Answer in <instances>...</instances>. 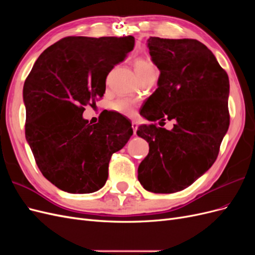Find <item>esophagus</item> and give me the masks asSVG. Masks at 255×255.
<instances>
[{
  "label": "esophagus",
  "mask_w": 255,
  "mask_h": 255,
  "mask_svg": "<svg viewBox=\"0 0 255 255\" xmlns=\"http://www.w3.org/2000/svg\"><path fill=\"white\" fill-rule=\"evenodd\" d=\"M132 128H133V132H134V134H136V130H137V128H138L137 122H135V121H133V122H132Z\"/></svg>",
  "instance_id": "esophagus-1"
}]
</instances>
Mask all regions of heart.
<instances>
[{"label": "heart", "instance_id": "1", "mask_svg": "<svg viewBox=\"0 0 255 255\" xmlns=\"http://www.w3.org/2000/svg\"><path fill=\"white\" fill-rule=\"evenodd\" d=\"M134 69L136 75H141L144 73H148L150 71L154 70V67L149 63L148 60L142 59V58H138L134 61ZM134 106L135 103L134 101L129 99H120L118 101H116L113 104V110L116 112H118L122 115L126 116H130L134 112Z\"/></svg>", "mask_w": 255, "mask_h": 255}]
</instances>
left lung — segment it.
<instances>
[{
	"label": "left lung",
	"instance_id": "8db88e82",
	"mask_svg": "<svg viewBox=\"0 0 255 255\" xmlns=\"http://www.w3.org/2000/svg\"><path fill=\"white\" fill-rule=\"evenodd\" d=\"M146 45L160 74L140 115L174 125L170 130L155 125L138 128L137 135L149 142L138 181L148 191L172 194L203 175L218 156L230 125L229 76L196 39L150 37Z\"/></svg>",
	"mask_w": 255,
	"mask_h": 255
}]
</instances>
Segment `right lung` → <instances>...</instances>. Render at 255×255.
Masks as SVG:
<instances>
[{
	"label": "right lung",
	"instance_id": "obj_1",
	"mask_svg": "<svg viewBox=\"0 0 255 255\" xmlns=\"http://www.w3.org/2000/svg\"><path fill=\"white\" fill-rule=\"evenodd\" d=\"M128 37H66L45 49L23 86L25 137L45 179L70 194H91L109 177L113 153L133 135L130 122L106 112L96 125L84 106L105 94L112 69L134 48Z\"/></svg>",
	"mask_w": 255,
	"mask_h": 255
}]
</instances>
